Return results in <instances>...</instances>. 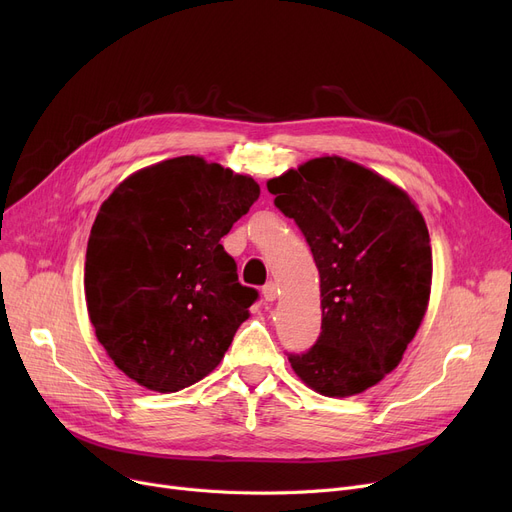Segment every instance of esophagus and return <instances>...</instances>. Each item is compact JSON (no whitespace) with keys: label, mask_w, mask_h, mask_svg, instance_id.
Instances as JSON below:
<instances>
[{"label":"esophagus","mask_w":512,"mask_h":512,"mask_svg":"<svg viewBox=\"0 0 512 512\" xmlns=\"http://www.w3.org/2000/svg\"><path fill=\"white\" fill-rule=\"evenodd\" d=\"M261 292H263V299H265L267 303H274V301L278 299V286H276L274 282H267Z\"/></svg>","instance_id":"34e87169"}]
</instances>
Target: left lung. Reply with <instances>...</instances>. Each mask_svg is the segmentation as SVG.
Masks as SVG:
<instances>
[{
    "mask_svg": "<svg viewBox=\"0 0 512 512\" xmlns=\"http://www.w3.org/2000/svg\"><path fill=\"white\" fill-rule=\"evenodd\" d=\"M319 270L321 332L288 353L324 396H353L390 373L415 338L432 290V247L405 191L355 161L315 157L267 182Z\"/></svg>",
    "mask_w": 512,
    "mask_h": 512,
    "instance_id": "left-lung-1",
    "label": "left lung"
}]
</instances>
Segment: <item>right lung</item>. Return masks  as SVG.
Instances as JSON below:
<instances>
[{
  "label": "right lung",
  "mask_w": 512,
  "mask_h": 512,
  "mask_svg": "<svg viewBox=\"0 0 512 512\" xmlns=\"http://www.w3.org/2000/svg\"><path fill=\"white\" fill-rule=\"evenodd\" d=\"M257 199L251 176L184 155L128 176L103 201L87 245V309L130 380L178 392L220 365L259 297L220 240Z\"/></svg>",
  "instance_id": "1"
}]
</instances>
